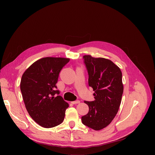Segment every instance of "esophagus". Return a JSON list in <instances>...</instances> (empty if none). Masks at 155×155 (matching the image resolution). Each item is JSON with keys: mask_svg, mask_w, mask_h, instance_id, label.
Segmentation results:
<instances>
[{"mask_svg": "<svg viewBox=\"0 0 155 155\" xmlns=\"http://www.w3.org/2000/svg\"><path fill=\"white\" fill-rule=\"evenodd\" d=\"M72 104H79L80 103V101H73L71 102Z\"/></svg>", "mask_w": 155, "mask_h": 155, "instance_id": "34e87169", "label": "esophagus"}]
</instances>
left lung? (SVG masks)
Wrapping results in <instances>:
<instances>
[{"instance_id":"left-lung-1","label":"left lung","mask_w":155,"mask_h":155,"mask_svg":"<svg viewBox=\"0 0 155 155\" xmlns=\"http://www.w3.org/2000/svg\"><path fill=\"white\" fill-rule=\"evenodd\" d=\"M83 58L88 74V85L95 91V101L84 102L89 110L82 117V121L84 125L99 131L111 123L119 109L123 94L122 72L108 59L91 55H85Z\"/></svg>"}]
</instances>
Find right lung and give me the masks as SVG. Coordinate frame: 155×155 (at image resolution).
Listing matches in <instances>:
<instances>
[{
	"mask_svg": "<svg viewBox=\"0 0 155 155\" xmlns=\"http://www.w3.org/2000/svg\"><path fill=\"white\" fill-rule=\"evenodd\" d=\"M69 58L46 57L32 63L24 71L20 88L29 116L39 126L50 128L60 124L69 107L56 84L63 67Z\"/></svg>",
	"mask_w": 155,
	"mask_h": 155,
	"instance_id": "obj_1",
	"label": "right lung"
}]
</instances>
